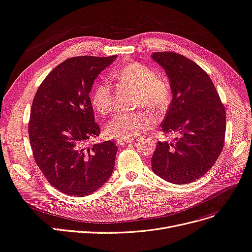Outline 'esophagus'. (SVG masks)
Instances as JSON below:
<instances>
[{
  "label": "esophagus",
  "instance_id": "obj_1",
  "mask_svg": "<svg viewBox=\"0 0 252 252\" xmlns=\"http://www.w3.org/2000/svg\"><path fill=\"white\" fill-rule=\"evenodd\" d=\"M132 141H133V139H117L116 143L118 145H126L127 143H130Z\"/></svg>",
  "mask_w": 252,
  "mask_h": 252
}]
</instances>
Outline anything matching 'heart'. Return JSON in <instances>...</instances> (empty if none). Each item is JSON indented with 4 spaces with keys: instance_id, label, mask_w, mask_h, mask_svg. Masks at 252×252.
<instances>
[{
    "instance_id": "b5f03b06",
    "label": "heart",
    "mask_w": 252,
    "mask_h": 252,
    "mask_svg": "<svg viewBox=\"0 0 252 252\" xmlns=\"http://www.w3.org/2000/svg\"><path fill=\"white\" fill-rule=\"evenodd\" d=\"M114 78L122 84L137 90L136 105H144L151 111H165L171 102L169 81L159 77L148 65L133 62L113 72ZM91 102L94 110L101 115L110 114L114 109V95L111 84L107 81L95 83L91 94ZM155 119L146 110L119 113L108 122L106 133L117 139H133L149 128Z\"/></svg>"
}]
</instances>
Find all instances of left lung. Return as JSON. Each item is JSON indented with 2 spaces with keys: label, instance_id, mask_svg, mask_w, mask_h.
Here are the masks:
<instances>
[{
  "label": "left lung",
  "instance_id": "8db88e82",
  "mask_svg": "<svg viewBox=\"0 0 252 252\" xmlns=\"http://www.w3.org/2000/svg\"><path fill=\"white\" fill-rule=\"evenodd\" d=\"M165 70L173 94L162 120L173 141L158 142L151 168L173 184H188L209 171L224 145L225 109L208 74L194 62L175 52L151 54Z\"/></svg>",
  "mask_w": 252,
  "mask_h": 252
}]
</instances>
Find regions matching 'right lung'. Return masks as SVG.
<instances>
[{
	"instance_id": "1",
	"label": "right lung",
	"mask_w": 252,
	"mask_h": 252,
	"mask_svg": "<svg viewBox=\"0 0 252 252\" xmlns=\"http://www.w3.org/2000/svg\"><path fill=\"white\" fill-rule=\"evenodd\" d=\"M117 56L65 60L43 80L32 100L29 137L32 156L47 181L72 196L99 189L112 175L117 146H87L100 135L90 99L99 74Z\"/></svg>"
}]
</instances>
